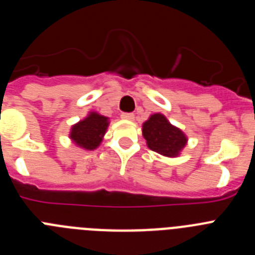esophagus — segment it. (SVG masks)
Listing matches in <instances>:
<instances>
[{
  "label": "esophagus",
  "mask_w": 255,
  "mask_h": 255,
  "mask_svg": "<svg viewBox=\"0 0 255 255\" xmlns=\"http://www.w3.org/2000/svg\"><path fill=\"white\" fill-rule=\"evenodd\" d=\"M121 119H124V120H134V114H131V112H123Z\"/></svg>",
  "instance_id": "esophagus-1"
}]
</instances>
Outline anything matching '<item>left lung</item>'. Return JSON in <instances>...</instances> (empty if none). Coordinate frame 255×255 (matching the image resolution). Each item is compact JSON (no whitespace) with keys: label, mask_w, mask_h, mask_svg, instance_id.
Returning <instances> with one entry per match:
<instances>
[{"label":"left lung","mask_w":255,"mask_h":255,"mask_svg":"<svg viewBox=\"0 0 255 255\" xmlns=\"http://www.w3.org/2000/svg\"><path fill=\"white\" fill-rule=\"evenodd\" d=\"M143 136L150 149L166 157L179 154L188 141L184 132L171 125L161 114L152 115L143 124Z\"/></svg>","instance_id":"1"}]
</instances>
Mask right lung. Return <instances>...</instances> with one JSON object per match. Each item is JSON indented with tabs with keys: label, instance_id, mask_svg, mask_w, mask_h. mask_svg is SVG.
Wrapping results in <instances>:
<instances>
[{
	"label": "right lung",
	"instance_id": "add662e5",
	"mask_svg": "<svg viewBox=\"0 0 255 255\" xmlns=\"http://www.w3.org/2000/svg\"><path fill=\"white\" fill-rule=\"evenodd\" d=\"M107 126V117L92 112L87 119L71 128L70 138L73 139L76 145L84 149H96L102 141Z\"/></svg>",
	"mask_w": 255,
	"mask_h": 255
}]
</instances>
